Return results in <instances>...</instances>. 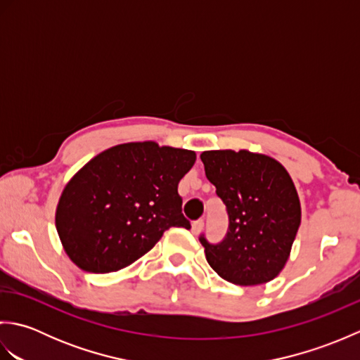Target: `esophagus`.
I'll return each instance as SVG.
<instances>
[{
	"instance_id": "34e87169",
	"label": "esophagus",
	"mask_w": 360,
	"mask_h": 360,
	"mask_svg": "<svg viewBox=\"0 0 360 360\" xmlns=\"http://www.w3.org/2000/svg\"><path fill=\"white\" fill-rule=\"evenodd\" d=\"M202 227H204V221H202V219L193 221V223H192V233L198 235V233H200V232L202 231Z\"/></svg>"
}]
</instances>
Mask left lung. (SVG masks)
<instances>
[{"mask_svg":"<svg viewBox=\"0 0 360 360\" xmlns=\"http://www.w3.org/2000/svg\"><path fill=\"white\" fill-rule=\"evenodd\" d=\"M207 179L226 204L223 241H200L221 278L240 286L271 281L285 267L300 226L297 190L277 160L248 150L201 153Z\"/></svg>","mask_w":360,"mask_h":360,"instance_id":"obj_1","label":"left lung"}]
</instances>
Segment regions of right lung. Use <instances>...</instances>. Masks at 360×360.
<instances>
[{
    "mask_svg": "<svg viewBox=\"0 0 360 360\" xmlns=\"http://www.w3.org/2000/svg\"><path fill=\"white\" fill-rule=\"evenodd\" d=\"M195 151L129 142L105 150L68 182L56 226L80 269L106 274L134 263L170 227L190 229L178 184Z\"/></svg>",
    "mask_w": 360,
    "mask_h": 360,
    "instance_id": "obj_1",
    "label": "right lung"
}]
</instances>
